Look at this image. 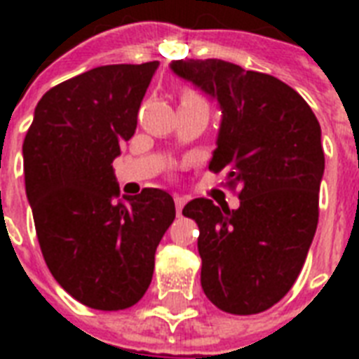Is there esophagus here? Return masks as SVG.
I'll list each match as a JSON object with an SVG mask.
<instances>
[{"label":"esophagus","instance_id":"1","mask_svg":"<svg viewBox=\"0 0 359 359\" xmlns=\"http://www.w3.org/2000/svg\"><path fill=\"white\" fill-rule=\"evenodd\" d=\"M175 205H177V214H182V208H184V205H186V197H180V196H177L175 197Z\"/></svg>","mask_w":359,"mask_h":359}]
</instances>
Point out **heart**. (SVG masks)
Returning <instances> with one entry per match:
<instances>
[{"label":"heart","mask_w":359,"mask_h":359,"mask_svg":"<svg viewBox=\"0 0 359 359\" xmlns=\"http://www.w3.org/2000/svg\"><path fill=\"white\" fill-rule=\"evenodd\" d=\"M182 98H199V97H197L196 93H191V91H186L184 95H182Z\"/></svg>","instance_id":"heart-1"}]
</instances>
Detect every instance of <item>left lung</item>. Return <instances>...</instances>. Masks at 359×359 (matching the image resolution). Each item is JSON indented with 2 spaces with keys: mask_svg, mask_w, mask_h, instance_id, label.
Listing matches in <instances>:
<instances>
[{
  "mask_svg": "<svg viewBox=\"0 0 359 359\" xmlns=\"http://www.w3.org/2000/svg\"><path fill=\"white\" fill-rule=\"evenodd\" d=\"M222 108L208 169L224 171L240 207L194 199L182 214L199 227L201 287L231 315H255L294 285L318 224L324 173L320 124L298 93L270 74L222 59L171 63Z\"/></svg>",
  "mask_w": 359,
  "mask_h": 359,
  "instance_id": "left-lung-1",
  "label": "left lung"
}]
</instances>
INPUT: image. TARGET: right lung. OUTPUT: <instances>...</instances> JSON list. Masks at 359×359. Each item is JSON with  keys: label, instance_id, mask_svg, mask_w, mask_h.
<instances>
[{"label": "right lung", "instance_id": "add662e5", "mask_svg": "<svg viewBox=\"0 0 359 359\" xmlns=\"http://www.w3.org/2000/svg\"><path fill=\"white\" fill-rule=\"evenodd\" d=\"M158 61L106 65L52 87L24 140L25 194L46 266L83 306L119 311L143 298L173 197L145 188L126 203L114 160L134 135Z\"/></svg>", "mask_w": 359, "mask_h": 359}]
</instances>
